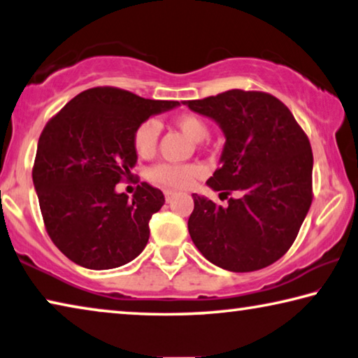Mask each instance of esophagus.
Segmentation results:
<instances>
[{
  "mask_svg": "<svg viewBox=\"0 0 358 358\" xmlns=\"http://www.w3.org/2000/svg\"><path fill=\"white\" fill-rule=\"evenodd\" d=\"M176 195H178V194H174V192H171V190L164 192V198H166L168 203H171V201L174 200V198H176Z\"/></svg>",
  "mask_w": 358,
  "mask_h": 358,
  "instance_id": "1",
  "label": "esophagus"
}]
</instances>
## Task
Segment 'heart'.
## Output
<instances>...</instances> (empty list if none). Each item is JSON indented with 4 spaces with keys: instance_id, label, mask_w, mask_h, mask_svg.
<instances>
[{
    "instance_id": "obj_1",
    "label": "heart",
    "mask_w": 358,
    "mask_h": 358,
    "mask_svg": "<svg viewBox=\"0 0 358 358\" xmlns=\"http://www.w3.org/2000/svg\"><path fill=\"white\" fill-rule=\"evenodd\" d=\"M174 123L194 142L205 141L208 134H210L208 124L194 113L179 115V117H176ZM158 136H160V124H158L155 120H145V122H142L137 126L133 137L137 155H152L157 148ZM198 174H200V168L192 166V164L178 166V164L166 163L157 164V166H153L150 169V173H148L153 182L164 187H171V189H187V187L192 185Z\"/></svg>"
}]
</instances>
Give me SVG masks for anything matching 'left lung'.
Returning <instances> with one entry per match:
<instances>
[{
    "instance_id": "obj_1",
    "label": "left lung",
    "mask_w": 358,
    "mask_h": 358,
    "mask_svg": "<svg viewBox=\"0 0 358 358\" xmlns=\"http://www.w3.org/2000/svg\"><path fill=\"white\" fill-rule=\"evenodd\" d=\"M187 106L225 137L221 168L206 180L230 198L221 206L194 194L189 234L214 266L259 271L289 250L312 203L310 142L289 108L267 92L232 90Z\"/></svg>"
}]
</instances>
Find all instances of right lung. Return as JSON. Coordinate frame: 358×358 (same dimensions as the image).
I'll use <instances>...</instances> for the list:
<instances>
[{
    "label": "right lung",
    "instance_id": "add662e5",
    "mask_svg": "<svg viewBox=\"0 0 358 358\" xmlns=\"http://www.w3.org/2000/svg\"><path fill=\"white\" fill-rule=\"evenodd\" d=\"M176 107L178 101L92 87L49 120L38 141L33 185L48 234L70 261L107 271L144 251L163 192L142 182L129 198L115 185L137 163V126Z\"/></svg>",
    "mask_w": 358,
    "mask_h": 358
}]
</instances>
